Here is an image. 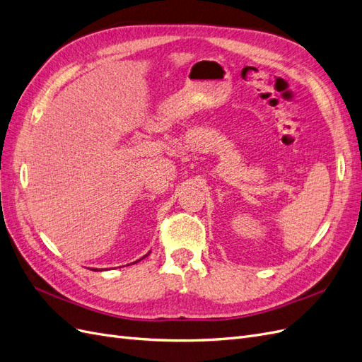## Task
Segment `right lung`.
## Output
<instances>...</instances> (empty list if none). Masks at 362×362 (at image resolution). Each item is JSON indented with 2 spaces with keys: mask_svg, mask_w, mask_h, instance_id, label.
Returning a JSON list of instances; mask_svg holds the SVG:
<instances>
[{
  "mask_svg": "<svg viewBox=\"0 0 362 362\" xmlns=\"http://www.w3.org/2000/svg\"><path fill=\"white\" fill-rule=\"evenodd\" d=\"M146 255H148V254H146ZM146 255H144V257H146ZM144 257H143V259H144ZM139 260H141V259H139ZM139 260H136V262H139ZM136 262H134V263H136ZM91 271H98V269H91Z\"/></svg>",
  "mask_w": 362,
  "mask_h": 362,
  "instance_id": "1",
  "label": "right lung"
}]
</instances>
